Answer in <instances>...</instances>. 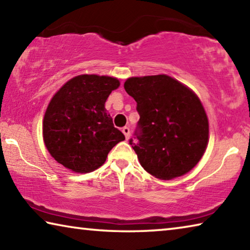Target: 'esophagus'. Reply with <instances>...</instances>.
<instances>
[{
	"label": "esophagus",
	"instance_id": "esophagus-1",
	"mask_svg": "<svg viewBox=\"0 0 250 250\" xmlns=\"http://www.w3.org/2000/svg\"><path fill=\"white\" fill-rule=\"evenodd\" d=\"M122 132H124L126 140H129V139H130V129L128 128V126H125V128H122Z\"/></svg>",
	"mask_w": 250,
	"mask_h": 250
}]
</instances>
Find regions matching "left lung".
I'll list each match as a JSON object with an SVG mask.
<instances>
[{"label": "left lung", "instance_id": "8db88e82", "mask_svg": "<svg viewBox=\"0 0 250 250\" xmlns=\"http://www.w3.org/2000/svg\"><path fill=\"white\" fill-rule=\"evenodd\" d=\"M125 89L140 116L129 143L142 167L161 180L191 171L208 143V119L198 97L167 75L131 77Z\"/></svg>", "mask_w": 250, "mask_h": 250}]
</instances>
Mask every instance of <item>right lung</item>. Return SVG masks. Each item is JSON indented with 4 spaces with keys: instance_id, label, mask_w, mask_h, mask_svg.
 Returning <instances> with one entry per match:
<instances>
[{
    "instance_id": "right-lung-1",
    "label": "right lung",
    "mask_w": 250,
    "mask_h": 250,
    "mask_svg": "<svg viewBox=\"0 0 250 250\" xmlns=\"http://www.w3.org/2000/svg\"><path fill=\"white\" fill-rule=\"evenodd\" d=\"M119 86L117 78L80 75L55 94L44 116L43 137L58 163L76 173L92 172L125 140L104 108L109 95Z\"/></svg>"
}]
</instances>
